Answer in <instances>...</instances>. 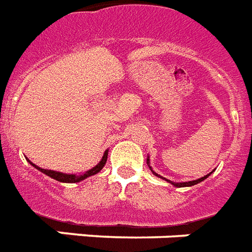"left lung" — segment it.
<instances>
[{"instance_id":"8db88e82","label":"left lung","mask_w":252,"mask_h":252,"mask_svg":"<svg viewBox=\"0 0 252 252\" xmlns=\"http://www.w3.org/2000/svg\"><path fill=\"white\" fill-rule=\"evenodd\" d=\"M147 164H148V166H150V158H147ZM150 169H151V172L154 173L155 176H158V177H160V178H162V180L168 181L169 183H172V185H174V186H176V187H189V186H194V185H196V183L202 182V181H204V180H206L207 177H209V176H211V173H212V172H211V173H209V174H207V176L202 177V178H199V180H195V181H189V182H172V181L166 180V178H164V177L158 176V173H155L154 170H152V168H151V166H150Z\"/></svg>"}]
</instances>
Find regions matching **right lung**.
Here are the masks:
<instances>
[{
	"instance_id": "obj_1",
	"label": "right lung",
	"mask_w": 252,
	"mask_h": 252,
	"mask_svg": "<svg viewBox=\"0 0 252 252\" xmlns=\"http://www.w3.org/2000/svg\"><path fill=\"white\" fill-rule=\"evenodd\" d=\"M106 158H108V150L104 152V156H102L101 161L98 162L96 166H94L92 169H90V170H87V172L82 173V174H66V173H61V172H54V170H48V169H41L40 166H37V165L32 164L31 161L28 160V162L32 165V166H35L37 170H40L41 173H44V174H46L48 177H50V178H53V180L58 181V182H63V183H75V182H80V181L86 180L87 177H91L94 176V174H96V173H98L100 170H101L102 168H104V165H105L106 162Z\"/></svg>"
}]
</instances>
